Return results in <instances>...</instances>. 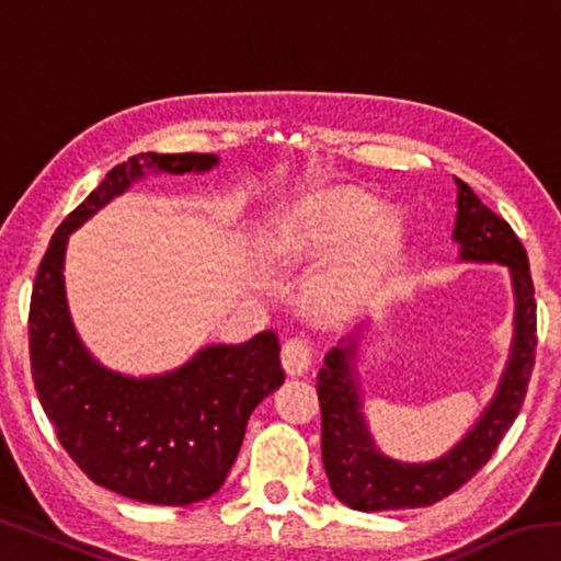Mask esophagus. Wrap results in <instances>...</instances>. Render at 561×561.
I'll return each mask as SVG.
<instances>
[{
  "mask_svg": "<svg viewBox=\"0 0 561 561\" xmlns=\"http://www.w3.org/2000/svg\"><path fill=\"white\" fill-rule=\"evenodd\" d=\"M314 360V348L307 339H289L282 346V366L289 376H304Z\"/></svg>",
  "mask_w": 561,
  "mask_h": 561,
  "instance_id": "esophagus-1",
  "label": "esophagus"
}]
</instances>
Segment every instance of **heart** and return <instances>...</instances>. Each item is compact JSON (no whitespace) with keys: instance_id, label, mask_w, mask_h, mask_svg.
<instances>
[{"instance_id":"obj_1","label":"heart","mask_w":561,"mask_h":561,"mask_svg":"<svg viewBox=\"0 0 561 561\" xmlns=\"http://www.w3.org/2000/svg\"><path fill=\"white\" fill-rule=\"evenodd\" d=\"M360 230L364 244L348 264L324 274L314 287V299L321 307L339 309L354 301L356 294L371 277L378 257L393 240L396 220L388 210L358 193L334 190L319 193L294 207L282 230V252L287 257H319L348 242Z\"/></svg>"}]
</instances>
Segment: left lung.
Masks as SVG:
<instances>
[{"mask_svg":"<svg viewBox=\"0 0 561 561\" xmlns=\"http://www.w3.org/2000/svg\"><path fill=\"white\" fill-rule=\"evenodd\" d=\"M458 187L453 242L462 264H500L510 272L512 287V339L490 403L462 438L435 460L405 462L386 455L368 428L364 386L358 360L374 319L360 321L324 356L319 368L317 393L321 405V460L331 492L346 507L358 512L428 507L462 488L495 453L497 443L515 423L525 403L527 383L535 366L537 304L531 287L529 260L512 227L482 205L472 187L453 178Z\"/></svg>","mask_w":561,"mask_h":561,"instance_id":"8db88e82","label":"left lung"}]
</instances>
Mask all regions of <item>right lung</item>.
<instances>
[{
	"instance_id": "right-lung-1",
	"label": "right lung",
	"mask_w": 561,
	"mask_h": 561,
	"mask_svg": "<svg viewBox=\"0 0 561 561\" xmlns=\"http://www.w3.org/2000/svg\"><path fill=\"white\" fill-rule=\"evenodd\" d=\"M213 153H140L54 232L30 309L36 393L66 453L96 482L148 505L185 507L213 497L237 460L247 421L284 383L279 341L262 331L244 344H207L163 374L133 376L91 354L66 299L69 237L146 175L210 173Z\"/></svg>"
}]
</instances>
